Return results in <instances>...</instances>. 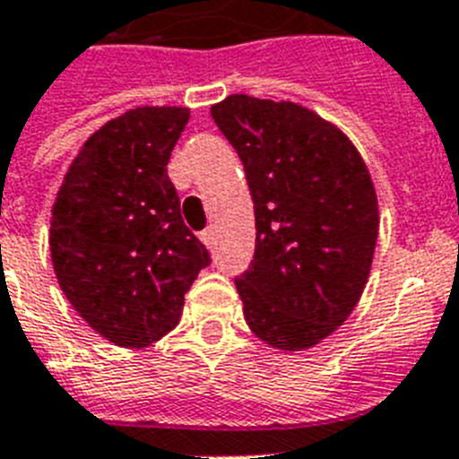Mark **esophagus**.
I'll return each mask as SVG.
<instances>
[{
  "label": "esophagus",
  "mask_w": 459,
  "mask_h": 459,
  "mask_svg": "<svg viewBox=\"0 0 459 459\" xmlns=\"http://www.w3.org/2000/svg\"><path fill=\"white\" fill-rule=\"evenodd\" d=\"M200 240L204 242V245H207V247H212V245H214V229H204L203 233H200Z\"/></svg>",
  "instance_id": "34e87169"
}]
</instances>
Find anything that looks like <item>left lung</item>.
<instances>
[{
  "label": "left lung",
  "instance_id": "left-lung-1",
  "mask_svg": "<svg viewBox=\"0 0 459 459\" xmlns=\"http://www.w3.org/2000/svg\"><path fill=\"white\" fill-rule=\"evenodd\" d=\"M212 117L255 203V259L236 278L249 330L282 351L333 334L359 304L379 212L356 145L314 110L233 94Z\"/></svg>",
  "mask_w": 459,
  "mask_h": 459
}]
</instances>
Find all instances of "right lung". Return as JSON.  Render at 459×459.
<instances>
[{"label": "right lung", "instance_id": "obj_1", "mask_svg": "<svg viewBox=\"0 0 459 459\" xmlns=\"http://www.w3.org/2000/svg\"><path fill=\"white\" fill-rule=\"evenodd\" d=\"M188 108H134L73 160L51 210V262L63 294L108 342L143 349L181 320L210 252L181 219L167 162Z\"/></svg>", "mask_w": 459, "mask_h": 459}]
</instances>
